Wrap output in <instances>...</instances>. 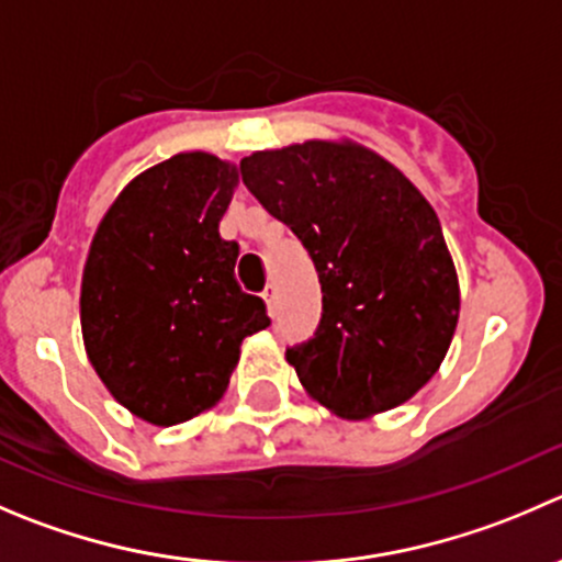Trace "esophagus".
I'll return each mask as SVG.
<instances>
[{
  "label": "esophagus",
  "instance_id": "obj_1",
  "mask_svg": "<svg viewBox=\"0 0 562 562\" xmlns=\"http://www.w3.org/2000/svg\"><path fill=\"white\" fill-rule=\"evenodd\" d=\"M263 302H266V310H269V313H274V302H277V288L274 285H266Z\"/></svg>",
  "mask_w": 562,
  "mask_h": 562
}]
</instances>
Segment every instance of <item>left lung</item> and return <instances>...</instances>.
I'll return each mask as SVG.
<instances>
[{"label":"left lung","mask_w":562,"mask_h":562,"mask_svg":"<svg viewBox=\"0 0 562 562\" xmlns=\"http://www.w3.org/2000/svg\"><path fill=\"white\" fill-rule=\"evenodd\" d=\"M241 178L318 271V331L285 353L304 392L342 419L417 395L448 357L461 313L453 255L423 192L353 139L255 150Z\"/></svg>","instance_id":"1"}]
</instances>
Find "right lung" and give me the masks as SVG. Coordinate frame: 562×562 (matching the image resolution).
<instances>
[{
    "label": "right lung",
    "instance_id": "right-lung-1",
    "mask_svg": "<svg viewBox=\"0 0 562 562\" xmlns=\"http://www.w3.org/2000/svg\"><path fill=\"white\" fill-rule=\"evenodd\" d=\"M238 167L205 150L131 178L81 274V340L109 395L150 426L200 417L225 395L244 337L269 326L236 282L238 244L220 222Z\"/></svg>",
    "mask_w": 562,
    "mask_h": 562
}]
</instances>
